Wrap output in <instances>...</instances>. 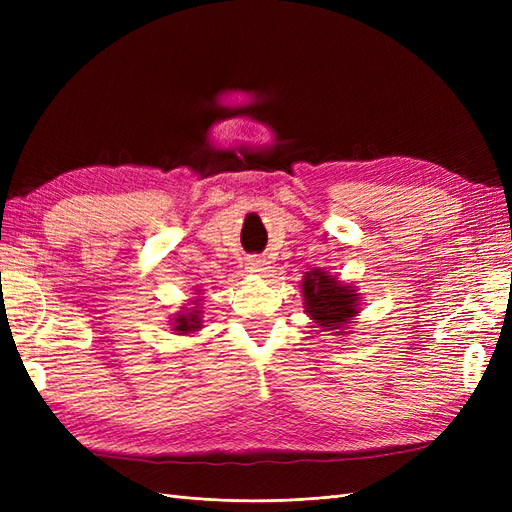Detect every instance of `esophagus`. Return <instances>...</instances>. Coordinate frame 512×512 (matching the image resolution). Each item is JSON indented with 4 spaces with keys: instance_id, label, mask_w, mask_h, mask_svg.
<instances>
[{
    "instance_id": "obj_1",
    "label": "esophagus",
    "mask_w": 512,
    "mask_h": 512,
    "mask_svg": "<svg viewBox=\"0 0 512 512\" xmlns=\"http://www.w3.org/2000/svg\"><path fill=\"white\" fill-rule=\"evenodd\" d=\"M269 262L267 260H262V258H256V256H252V258H247V262H245V269L250 271L252 275H262L265 273L269 267Z\"/></svg>"
}]
</instances>
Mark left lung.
<instances>
[{
    "label": "left lung",
    "instance_id": "left-lung-1",
    "mask_svg": "<svg viewBox=\"0 0 512 512\" xmlns=\"http://www.w3.org/2000/svg\"><path fill=\"white\" fill-rule=\"evenodd\" d=\"M303 307L318 331L335 337L350 333L354 318L361 314V292L324 269L305 271L299 284Z\"/></svg>",
    "mask_w": 512,
    "mask_h": 512
}]
</instances>
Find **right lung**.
I'll return each instance as SVG.
<instances>
[{
  "label": "right lung",
  "mask_w": 512,
  "mask_h": 512,
  "mask_svg": "<svg viewBox=\"0 0 512 512\" xmlns=\"http://www.w3.org/2000/svg\"><path fill=\"white\" fill-rule=\"evenodd\" d=\"M194 294H198V297L190 299L188 305H183L179 312L168 320L177 335H190L203 329V297H200L203 292L196 288Z\"/></svg>",
  "instance_id": "obj_1"
}]
</instances>
